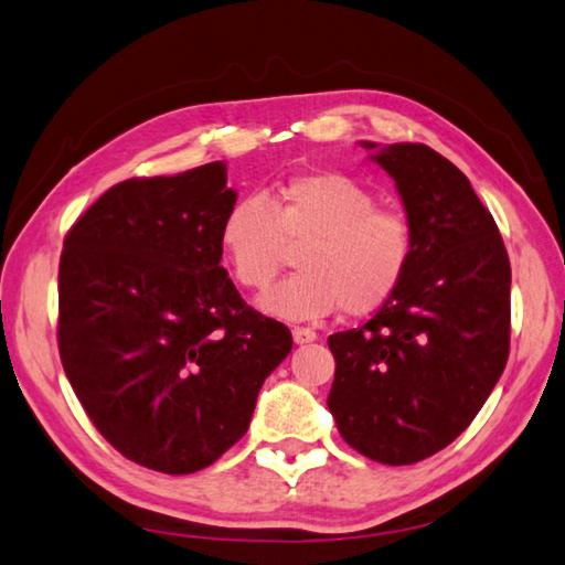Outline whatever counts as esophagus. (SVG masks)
Instances as JSON below:
<instances>
[{"label": "esophagus", "instance_id": "1", "mask_svg": "<svg viewBox=\"0 0 565 565\" xmlns=\"http://www.w3.org/2000/svg\"><path fill=\"white\" fill-rule=\"evenodd\" d=\"M291 335H294V342L296 345H303V342H313L318 338L316 330L311 328H301V326H294L291 328Z\"/></svg>", "mask_w": 565, "mask_h": 565}]
</instances>
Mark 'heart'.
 <instances>
[{"instance_id":"1","label":"heart","mask_w":565,"mask_h":565,"mask_svg":"<svg viewBox=\"0 0 565 565\" xmlns=\"http://www.w3.org/2000/svg\"><path fill=\"white\" fill-rule=\"evenodd\" d=\"M286 245L298 247V274L262 296L264 311L318 320L335 311L370 316L399 289L416 237L406 213L338 171L296 173L269 201L239 198L217 227V247L239 286L262 291L279 274Z\"/></svg>"}]
</instances>
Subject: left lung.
Segmentation results:
<instances>
[{"label":"left lung","instance_id":"1","mask_svg":"<svg viewBox=\"0 0 565 565\" xmlns=\"http://www.w3.org/2000/svg\"><path fill=\"white\" fill-rule=\"evenodd\" d=\"M372 159L396 183L416 249L390 301L364 326L328 338V408L362 456L412 466L452 444L500 380L512 267L494 217L458 166L412 141Z\"/></svg>","mask_w":565,"mask_h":565}]
</instances>
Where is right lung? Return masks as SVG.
Wrapping results in <instances>:
<instances>
[{
  "mask_svg": "<svg viewBox=\"0 0 565 565\" xmlns=\"http://www.w3.org/2000/svg\"><path fill=\"white\" fill-rule=\"evenodd\" d=\"M235 201L223 161L129 179L63 239L65 377L99 434L149 470L213 466L247 434L264 380L294 345L220 267L217 227Z\"/></svg>",
  "mask_w": 565,
  "mask_h": 565,
  "instance_id": "add662e5",
  "label": "right lung"
}]
</instances>
